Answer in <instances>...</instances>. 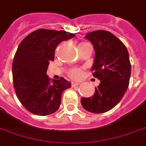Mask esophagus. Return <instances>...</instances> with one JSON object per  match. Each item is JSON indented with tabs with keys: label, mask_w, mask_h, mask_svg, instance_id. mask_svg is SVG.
Segmentation results:
<instances>
[{
	"label": "esophagus",
	"mask_w": 146,
	"mask_h": 146,
	"mask_svg": "<svg viewBox=\"0 0 146 146\" xmlns=\"http://www.w3.org/2000/svg\"><path fill=\"white\" fill-rule=\"evenodd\" d=\"M80 83L78 81H76V80H74V81L72 82V86L73 87H76V86H78Z\"/></svg>",
	"instance_id": "obj_1"
}]
</instances>
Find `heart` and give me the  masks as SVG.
Segmentation results:
<instances>
[{
    "label": "heart",
    "instance_id": "1",
    "mask_svg": "<svg viewBox=\"0 0 146 146\" xmlns=\"http://www.w3.org/2000/svg\"><path fill=\"white\" fill-rule=\"evenodd\" d=\"M83 44V43H81ZM70 75L72 76H74V77H79V76H80V74H81V72H80V70H78V69H74V70H72L70 72Z\"/></svg>",
    "mask_w": 146,
    "mask_h": 146
}]
</instances>
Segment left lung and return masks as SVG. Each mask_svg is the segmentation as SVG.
<instances>
[{
	"label": "left lung",
	"instance_id": "8db88e82",
	"mask_svg": "<svg viewBox=\"0 0 146 146\" xmlns=\"http://www.w3.org/2000/svg\"><path fill=\"white\" fill-rule=\"evenodd\" d=\"M85 38L94 48L91 70L100 83L92 97L81 98V104L87 111L101 114L116 106L128 89L131 76L128 52L122 42L108 31H94Z\"/></svg>",
	"mask_w": 146,
	"mask_h": 146
}]
</instances>
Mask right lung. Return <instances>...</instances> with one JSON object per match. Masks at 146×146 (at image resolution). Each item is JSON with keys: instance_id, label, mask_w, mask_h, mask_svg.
<instances>
[{"instance_id": "add662e5", "label": "right lung", "mask_w": 146, "mask_h": 146, "mask_svg": "<svg viewBox=\"0 0 146 146\" xmlns=\"http://www.w3.org/2000/svg\"><path fill=\"white\" fill-rule=\"evenodd\" d=\"M74 36L63 31L38 29L18 46L13 60V83L18 100L32 114L46 116L56 111L62 92L71 87L63 77L51 81L46 72L59 43Z\"/></svg>"}]
</instances>
